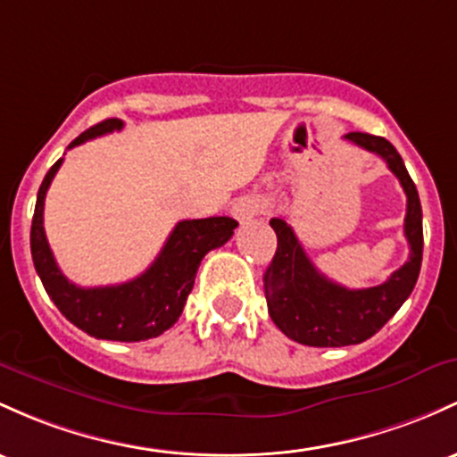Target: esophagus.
Here are the masks:
<instances>
[{
    "instance_id": "1",
    "label": "esophagus",
    "mask_w": 457,
    "mask_h": 457,
    "mask_svg": "<svg viewBox=\"0 0 457 457\" xmlns=\"http://www.w3.org/2000/svg\"><path fill=\"white\" fill-rule=\"evenodd\" d=\"M255 212H258V204H255L252 197H240L232 205V217L240 220V223L252 220L255 217Z\"/></svg>"
}]
</instances>
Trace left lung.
Instances as JSON below:
<instances>
[{"label": "left lung", "instance_id": "obj_1", "mask_svg": "<svg viewBox=\"0 0 457 457\" xmlns=\"http://www.w3.org/2000/svg\"><path fill=\"white\" fill-rule=\"evenodd\" d=\"M345 138L378 154L397 175L408 197L403 232L410 245V258L384 284L351 290L319 273L284 219H270V228L278 234V252L264 273L269 314L290 340L308 347H347L378 334L410 297L423 260V212L419 193L397 149L373 134L349 132Z\"/></svg>", "mask_w": 457, "mask_h": 457}]
</instances>
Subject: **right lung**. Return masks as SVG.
<instances>
[{
    "label": "right lung",
    "instance_id": "right-lung-1",
    "mask_svg": "<svg viewBox=\"0 0 457 457\" xmlns=\"http://www.w3.org/2000/svg\"><path fill=\"white\" fill-rule=\"evenodd\" d=\"M121 128V119H106L79 134L69 149ZM60 164L62 158L49 169L38 188L29 232L34 269L52 302L75 328L95 338L138 343L167 332L182 314L204 255L228 243L238 223L229 217L179 220L152 267L138 278L114 286L82 288L69 282L58 269L43 228L45 195Z\"/></svg>",
    "mask_w": 457,
    "mask_h": 457
}]
</instances>
